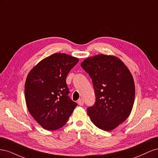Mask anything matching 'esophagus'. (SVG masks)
Listing matches in <instances>:
<instances>
[{
	"label": "esophagus",
	"mask_w": 158,
	"mask_h": 158,
	"mask_svg": "<svg viewBox=\"0 0 158 158\" xmlns=\"http://www.w3.org/2000/svg\"><path fill=\"white\" fill-rule=\"evenodd\" d=\"M77 103H78L79 106H82V105L84 104V101L82 99H78V101L77 102Z\"/></svg>",
	"instance_id": "esophagus-1"
}]
</instances>
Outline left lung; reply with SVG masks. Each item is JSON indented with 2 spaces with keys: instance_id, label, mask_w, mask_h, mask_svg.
I'll return each instance as SVG.
<instances>
[{
  "instance_id": "8db88e82",
  "label": "left lung",
  "mask_w": 158,
  "mask_h": 158,
  "mask_svg": "<svg viewBox=\"0 0 158 158\" xmlns=\"http://www.w3.org/2000/svg\"><path fill=\"white\" fill-rule=\"evenodd\" d=\"M81 66L92 78L95 95L88 114L98 128L112 131L132 111L135 86L131 72L117 57L102 54L85 59Z\"/></svg>"
}]
</instances>
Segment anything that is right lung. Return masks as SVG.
<instances>
[{
    "instance_id": "1",
    "label": "right lung",
    "mask_w": 158,
    "mask_h": 158,
    "mask_svg": "<svg viewBox=\"0 0 158 158\" xmlns=\"http://www.w3.org/2000/svg\"><path fill=\"white\" fill-rule=\"evenodd\" d=\"M78 62L76 57L55 53L40 61L27 76L25 98L28 111L45 130L63 127L77 106L69 96L66 78Z\"/></svg>"
}]
</instances>
